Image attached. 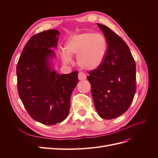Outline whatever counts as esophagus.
Returning a JSON list of instances; mask_svg holds the SVG:
<instances>
[{
    "mask_svg": "<svg viewBox=\"0 0 158 158\" xmlns=\"http://www.w3.org/2000/svg\"><path fill=\"white\" fill-rule=\"evenodd\" d=\"M85 78H86V76H85L84 73H81V72L78 73V79L80 80H84Z\"/></svg>",
    "mask_w": 158,
    "mask_h": 158,
    "instance_id": "esophagus-1",
    "label": "esophagus"
}]
</instances>
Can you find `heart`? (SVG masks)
Here are the masks:
<instances>
[{
    "mask_svg": "<svg viewBox=\"0 0 158 158\" xmlns=\"http://www.w3.org/2000/svg\"><path fill=\"white\" fill-rule=\"evenodd\" d=\"M107 50V40L102 33L84 32L68 40L62 59L65 64H70L71 56H77L76 60L80 68L94 70L103 64Z\"/></svg>",
    "mask_w": 158,
    "mask_h": 158,
    "instance_id": "b5f03b06",
    "label": "heart"
}]
</instances>
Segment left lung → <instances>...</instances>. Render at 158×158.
Here are the masks:
<instances>
[{"mask_svg":"<svg viewBox=\"0 0 158 158\" xmlns=\"http://www.w3.org/2000/svg\"><path fill=\"white\" fill-rule=\"evenodd\" d=\"M106 38L107 50L103 64L89 71L94 106L102 118L121 115L130 107L136 91V63L129 47L106 26L98 23Z\"/></svg>","mask_w":158,"mask_h":158,"instance_id":"1","label":"left lung"}]
</instances>
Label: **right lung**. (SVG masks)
<instances>
[{
	"label": "right lung",
	"mask_w": 158,
	"mask_h": 158,
	"mask_svg": "<svg viewBox=\"0 0 158 158\" xmlns=\"http://www.w3.org/2000/svg\"><path fill=\"white\" fill-rule=\"evenodd\" d=\"M60 32L50 30L33 35L27 42L16 66L19 96L35 121L46 125L67 117L70 97L78 82V71L60 75L49 63L55 56Z\"/></svg>",
	"instance_id": "right-lung-1"
}]
</instances>
